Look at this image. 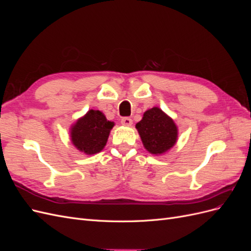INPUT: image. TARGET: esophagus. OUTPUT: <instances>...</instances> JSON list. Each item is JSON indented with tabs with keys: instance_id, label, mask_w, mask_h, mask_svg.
Returning a JSON list of instances; mask_svg holds the SVG:
<instances>
[{
	"instance_id": "1",
	"label": "esophagus",
	"mask_w": 251,
	"mask_h": 251,
	"mask_svg": "<svg viewBox=\"0 0 251 251\" xmlns=\"http://www.w3.org/2000/svg\"><path fill=\"white\" fill-rule=\"evenodd\" d=\"M121 124H123L124 126H131L133 124V120L128 117H125L121 119Z\"/></svg>"
}]
</instances>
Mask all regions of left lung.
<instances>
[{
    "label": "left lung",
    "instance_id": "1",
    "mask_svg": "<svg viewBox=\"0 0 251 251\" xmlns=\"http://www.w3.org/2000/svg\"><path fill=\"white\" fill-rule=\"evenodd\" d=\"M136 128L144 149L156 156L168 153L178 140L177 125L158 107L144 112L142 119L136 124Z\"/></svg>",
    "mask_w": 251,
    "mask_h": 251
}]
</instances>
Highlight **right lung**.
Returning a JSON list of instances; mask_svg holds the SVG:
<instances>
[{"mask_svg":"<svg viewBox=\"0 0 251 251\" xmlns=\"http://www.w3.org/2000/svg\"><path fill=\"white\" fill-rule=\"evenodd\" d=\"M115 124L105 118L100 110H89L70 127L71 142L81 153L94 155L107 144L110 132Z\"/></svg>","mask_w":251,"mask_h":251,"instance_id":"obj_1","label":"right lung"}]
</instances>
